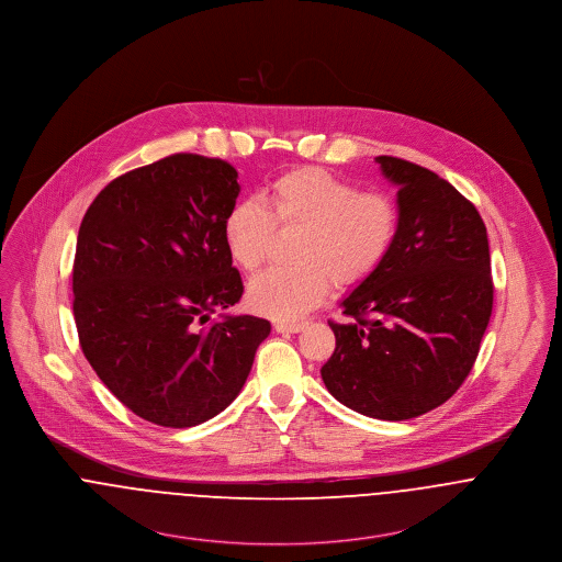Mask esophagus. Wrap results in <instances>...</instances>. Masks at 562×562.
Returning a JSON list of instances; mask_svg holds the SVG:
<instances>
[{"instance_id": "esophagus-1", "label": "esophagus", "mask_w": 562, "mask_h": 562, "mask_svg": "<svg viewBox=\"0 0 562 562\" xmlns=\"http://www.w3.org/2000/svg\"><path fill=\"white\" fill-rule=\"evenodd\" d=\"M303 327H305V323H284V321L276 323L278 333H299Z\"/></svg>"}]
</instances>
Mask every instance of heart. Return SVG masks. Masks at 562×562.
<instances>
[{"mask_svg": "<svg viewBox=\"0 0 562 562\" xmlns=\"http://www.w3.org/2000/svg\"><path fill=\"white\" fill-rule=\"evenodd\" d=\"M263 201L233 203L223 218V239L233 263L255 273L267 261L276 233H295L289 250L295 265L267 271L248 286L250 307L271 318H297L325 299L330 284L337 291L363 284L395 244V199L384 191H359L323 167L280 173Z\"/></svg>", "mask_w": 562, "mask_h": 562, "instance_id": "1", "label": "heart"}]
</instances>
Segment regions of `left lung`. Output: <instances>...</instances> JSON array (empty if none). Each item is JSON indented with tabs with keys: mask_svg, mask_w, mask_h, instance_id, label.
<instances>
[{
	"mask_svg": "<svg viewBox=\"0 0 562 562\" xmlns=\"http://www.w3.org/2000/svg\"><path fill=\"white\" fill-rule=\"evenodd\" d=\"M395 184L398 232L389 257L329 321L330 395L378 420H409L446 403L477 359L493 314L486 225L427 167L375 157Z\"/></svg>",
	"mask_w": 562,
	"mask_h": 562,
	"instance_id": "left-lung-1",
	"label": "left lung"
}]
</instances>
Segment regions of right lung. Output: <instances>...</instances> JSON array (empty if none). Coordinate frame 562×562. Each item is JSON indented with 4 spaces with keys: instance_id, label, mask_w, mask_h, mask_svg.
Masks as SVG:
<instances>
[{
    "instance_id": "1",
    "label": "right lung",
    "mask_w": 562,
    "mask_h": 562,
    "mask_svg": "<svg viewBox=\"0 0 562 562\" xmlns=\"http://www.w3.org/2000/svg\"><path fill=\"white\" fill-rule=\"evenodd\" d=\"M239 195L223 159L178 153L112 180L89 205L71 269L80 348L135 416L195 427L239 395L271 325L223 316L244 284L223 239Z\"/></svg>"
}]
</instances>
